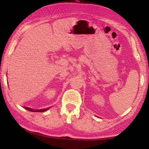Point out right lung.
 Masks as SVG:
<instances>
[{"label":"right lung","instance_id":"add662e5","mask_svg":"<svg viewBox=\"0 0 149 149\" xmlns=\"http://www.w3.org/2000/svg\"><path fill=\"white\" fill-rule=\"evenodd\" d=\"M24 108L25 109H26V110H29V111H31V112H45V111H47V110H49V108H44V109H41V110H33V109H31V108H29V107H24Z\"/></svg>","mask_w":149,"mask_h":149}]
</instances>
